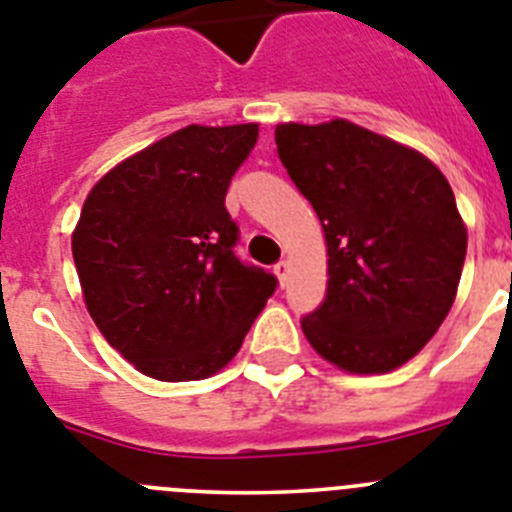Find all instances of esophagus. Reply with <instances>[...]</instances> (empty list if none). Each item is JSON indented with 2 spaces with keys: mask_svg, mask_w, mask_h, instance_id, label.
Segmentation results:
<instances>
[{
  "mask_svg": "<svg viewBox=\"0 0 512 512\" xmlns=\"http://www.w3.org/2000/svg\"><path fill=\"white\" fill-rule=\"evenodd\" d=\"M273 273H275V278H278V283H281V286H286V281H288V262H278V265H275V268H273Z\"/></svg>",
  "mask_w": 512,
  "mask_h": 512,
  "instance_id": "obj_1",
  "label": "esophagus"
}]
</instances>
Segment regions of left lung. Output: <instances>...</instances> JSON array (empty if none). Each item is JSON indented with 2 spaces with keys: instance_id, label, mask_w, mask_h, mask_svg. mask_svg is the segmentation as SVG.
I'll return each mask as SVG.
<instances>
[{
  "instance_id": "8db88e82",
  "label": "left lung",
  "mask_w": 512,
  "mask_h": 512,
  "mask_svg": "<svg viewBox=\"0 0 512 512\" xmlns=\"http://www.w3.org/2000/svg\"><path fill=\"white\" fill-rule=\"evenodd\" d=\"M275 144L327 244V293L301 319L306 340L340 371L404 366L459 291L466 224L451 185L425 154L345 118L278 123Z\"/></svg>"
}]
</instances>
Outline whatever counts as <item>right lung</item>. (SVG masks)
I'll return each instance as SVG.
<instances>
[{
    "label": "right lung",
    "instance_id": "add662e5",
    "mask_svg": "<svg viewBox=\"0 0 512 512\" xmlns=\"http://www.w3.org/2000/svg\"><path fill=\"white\" fill-rule=\"evenodd\" d=\"M257 123L185 126L102 175L71 231L84 306L136 371L201 381L239 353L275 275L234 255L224 206Z\"/></svg>",
    "mask_w": 512,
    "mask_h": 512
}]
</instances>
